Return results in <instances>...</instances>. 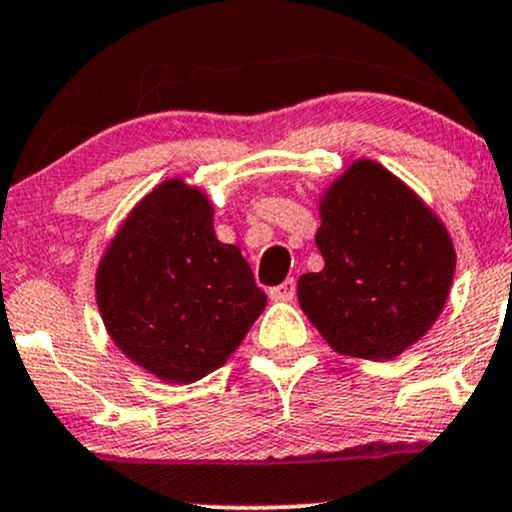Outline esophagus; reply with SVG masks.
<instances>
[{
	"instance_id": "1",
	"label": "esophagus",
	"mask_w": 512,
	"mask_h": 512,
	"mask_svg": "<svg viewBox=\"0 0 512 512\" xmlns=\"http://www.w3.org/2000/svg\"><path fill=\"white\" fill-rule=\"evenodd\" d=\"M294 296H296V279H286V282L269 289V299L272 301H294Z\"/></svg>"
}]
</instances>
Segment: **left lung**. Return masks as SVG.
Masks as SVG:
<instances>
[{
	"instance_id": "left-lung-1",
	"label": "left lung",
	"mask_w": 512,
	"mask_h": 512,
	"mask_svg": "<svg viewBox=\"0 0 512 512\" xmlns=\"http://www.w3.org/2000/svg\"><path fill=\"white\" fill-rule=\"evenodd\" d=\"M316 245L325 267L299 279V303L340 355L393 359L442 313L452 238L398 177L357 160L320 199Z\"/></svg>"
}]
</instances>
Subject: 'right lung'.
<instances>
[{"mask_svg": "<svg viewBox=\"0 0 512 512\" xmlns=\"http://www.w3.org/2000/svg\"><path fill=\"white\" fill-rule=\"evenodd\" d=\"M97 303L131 362L170 384H192L238 350L267 296L238 247L213 233L206 194L167 179L106 247Z\"/></svg>", "mask_w": 512, "mask_h": 512, "instance_id": "right-lung-1", "label": "right lung"}]
</instances>
